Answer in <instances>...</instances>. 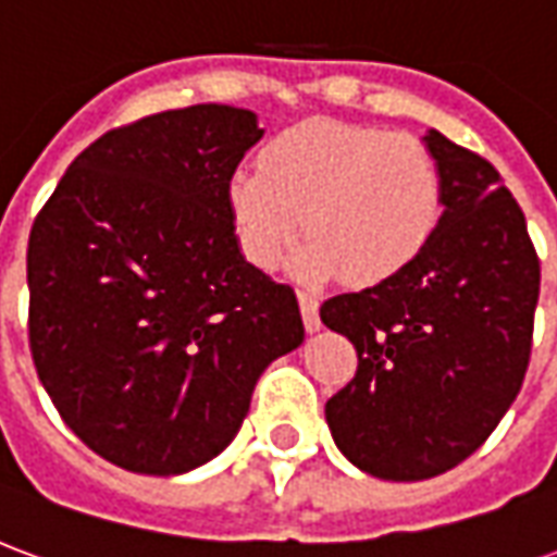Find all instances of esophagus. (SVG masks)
<instances>
[{
    "mask_svg": "<svg viewBox=\"0 0 557 557\" xmlns=\"http://www.w3.org/2000/svg\"><path fill=\"white\" fill-rule=\"evenodd\" d=\"M298 304H301V315H304V327L307 331H319V298L313 292H298Z\"/></svg>",
    "mask_w": 557,
    "mask_h": 557,
    "instance_id": "34e87169",
    "label": "esophagus"
}]
</instances>
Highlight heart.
<instances>
[{"label": "heart", "instance_id": "1", "mask_svg": "<svg viewBox=\"0 0 557 557\" xmlns=\"http://www.w3.org/2000/svg\"><path fill=\"white\" fill-rule=\"evenodd\" d=\"M232 223L244 256L274 268L295 238L313 242L295 256L301 277L385 283L414 265L438 232L444 175L414 134L313 119L268 143L262 166L232 172Z\"/></svg>", "mask_w": 557, "mask_h": 557}]
</instances>
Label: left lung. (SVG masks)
Here are the masks:
<instances>
[{
	"label": "left lung",
	"mask_w": 557,
	"mask_h": 557,
	"mask_svg": "<svg viewBox=\"0 0 557 557\" xmlns=\"http://www.w3.org/2000/svg\"><path fill=\"white\" fill-rule=\"evenodd\" d=\"M444 214L397 277L322 304L358 370L325 403L343 456L382 480L444 474L486 442L522 387L540 259L490 160L430 131Z\"/></svg>",
	"instance_id": "1"
}]
</instances>
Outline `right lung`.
Returning <instances> with one entry per match:
<instances>
[{"label": "right lung", "instance_id": "add662e5", "mask_svg": "<svg viewBox=\"0 0 557 557\" xmlns=\"http://www.w3.org/2000/svg\"><path fill=\"white\" fill-rule=\"evenodd\" d=\"M262 127L196 103L83 148L32 223L29 349L62 420L137 474H182L235 438L295 292L238 250L226 187Z\"/></svg>", "mask_w": 557, "mask_h": 557}]
</instances>
